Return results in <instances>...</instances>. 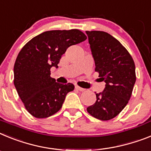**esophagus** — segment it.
Here are the masks:
<instances>
[{"instance_id":"esophagus-1","label":"esophagus","mask_w":151,"mask_h":151,"mask_svg":"<svg viewBox=\"0 0 151 151\" xmlns=\"http://www.w3.org/2000/svg\"><path fill=\"white\" fill-rule=\"evenodd\" d=\"M75 88L77 89V90H79V91H81V92H83V91H84L85 90V89L84 88H82V87H81V86H75Z\"/></svg>"}]
</instances>
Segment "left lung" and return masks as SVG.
<instances>
[{
  "instance_id": "obj_1",
  "label": "left lung",
  "mask_w": 151,
  "mask_h": 151,
  "mask_svg": "<svg viewBox=\"0 0 151 151\" xmlns=\"http://www.w3.org/2000/svg\"><path fill=\"white\" fill-rule=\"evenodd\" d=\"M95 61V71L106 83L96 101L87 107L89 114L102 121L117 116L126 106L136 81L135 65L126 48L110 34L86 31Z\"/></svg>"
}]
</instances>
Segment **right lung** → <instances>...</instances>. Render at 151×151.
I'll use <instances>...</instances> for the list:
<instances>
[{
  "label": "right lung",
  "mask_w": 151,
  "mask_h": 151,
  "mask_svg": "<svg viewBox=\"0 0 151 151\" xmlns=\"http://www.w3.org/2000/svg\"><path fill=\"white\" fill-rule=\"evenodd\" d=\"M79 29L51 30L32 38L22 48L14 64V83L26 109L38 119L61 109L72 83L61 84L50 77L68 47L85 41Z\"/></svg>",
  "instance_id": "add662e5"
}]
</instances>
